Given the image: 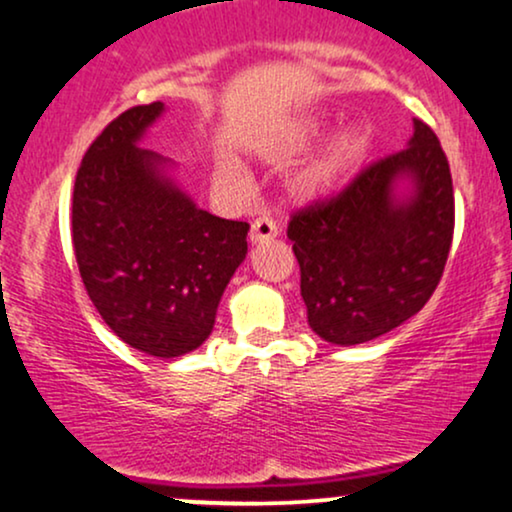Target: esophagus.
Masks as SVG:
<instances>
[{
    "instance_id": "34e87169",
    "label": "esophagus",
    "mask_w": 512,
    "mask_h": 512,
    "mask_svg": "<svg viewBox=\"0 0 512 512\" xmlns=\"http://www.w3.org/2000/svg\"><path fill=\"white\" fill-rule=\"evenodd\" d=\"M279 236V226H276L274 219L269 217H257L252 221L250 226V243H267V240H272Z\"/></svg>"
}]
</instances>
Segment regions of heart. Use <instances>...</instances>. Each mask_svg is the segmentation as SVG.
I'll return each instance as SVG.
<instances>
[{"mask_svg": "<svg viewBox=\"0 0 512 512\" xmlns=\"http://www.w3.org/2000/svg\"><path fill=\"white\" fill-rule=\"evenodd\" d=\"M326 119L324 116H305L293 128L283 135V140L272 150L274 159L293 157L305 152L319 135L324 133ZM369 150V133L360 123H348L341 126L331 135L326 143L319 147V152L310 162L303 164V169L291 178V193L293 197L303 202H315L322 197H329L334 190L341 186L346 178L357 169ZM231 171L221 169L219 176L229 178Z\"/></svg>", "mask_w": 512, "mask_h": 512, "instance_id": "1", "label": "heart"}]
</instances>
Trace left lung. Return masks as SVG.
Masks as SVG:
<instances>
[{"mask_svg":"<svg viewBox=\"0 0 512 512\" xmlns=\"http://www.w3.org/2000/svg\"><path fill=\"white\" fill-rule=\"evenodd\" d=\"M410 143L367 166L341 195L293 214L307 322L324 341L357 346L422 310L439 286L455 205L439 138L412 119Z\"/></svg>","mask_w":512,"mask_h":512,"instance_id":"left-lung-1","label":"left lung"}]
</instances>
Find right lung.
<instances>
[{"label": "right lung", "instance_id": "obj_1", "mask_svg": "<svg viewBox=\"0 0 512 512\" xmlns=\"http://www.w3.org/2000/svg\"><path fill=\"white\" fill-rule=\"evenodd\" d=\"M164 109L140 104L97 135L78 169L71 224L80 279L104 324L171 360L212 334L250 226L197 207L171 176L174 162L138 147Z\"/></svg>", "mask_w": 512, "mask_h": 512}]
</instances>
